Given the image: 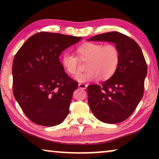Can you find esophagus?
<instances>
[{"label":"esophagus","instance_id":"1","mask_svg":"<svg viewBox=\"0 0 159 159\" xmlns=\"http://www.w3.org/2000/svg\"><path fill=\"white\" fill-rule=\"evenodd\" d=\"M78 87H79L80 88L83 89V90H84V89L87 88V87H88V85H87V84H85L80 83V84H78Z\"/></svg>","mask_w":159,"mask_h":159}]
</instances>
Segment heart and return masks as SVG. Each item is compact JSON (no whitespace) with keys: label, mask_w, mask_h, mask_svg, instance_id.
Instances as JSON below:
<instances>
[{"label":"heart","mask_w":159,"mask_h":159,"mask_svg":"<svg viewBox=\"0 0 159 159\" xmlns=\"http://www.w3.org/2000/svg\"><path fill=\"white\" fill-rule=\"evenodd\" d=\"M77 56L64 53L61 63L65 71L75 77L80 71V60L87 61L85 72L80 74L76 80L88 82L109 79L116 72L120 62V51L114 44L103 45L100 43H84L77 48Z\"/></svg>","instance_id":"heart-1"}]
</instances>
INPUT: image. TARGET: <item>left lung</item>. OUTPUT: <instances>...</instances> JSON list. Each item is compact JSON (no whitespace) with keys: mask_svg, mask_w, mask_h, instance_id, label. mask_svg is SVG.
Instances as JSON below:
<instances>
[{"mask_svg":"<svg viewBox=\"0 0 159 159\" xmlns=\"http://www.w3.org/2000/svg\"><path fill=\"white\" fill-rule=\"evenodd\" d=\"M88 41L114 43L120 51V62L116 72L101 85L87 88L88 103L100 121L116 124L131 116L142 99L147 64L138 43L118 32L97 34Z\"/></svg>","mask_w":159,"mask_h":159,"instance_id":"8db88e82","label":"left lung"}]
</instances>
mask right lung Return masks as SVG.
Returning a JSON list of instances; mask_svg holds the SVG:
<instances>
[{
	"label": "right lung",
	"mask_w": 159,
	"mask_h": 159,
	"mask_svg": "<svg viewBox=\"0 0 159 159\" xmlns=\"http://www.w3.org/2000/svg\"><path fill=\"white\" fill-rule=\"evenodd\" d=\"M81 38L38 32L28 38L15 55L13 93L32 122L53 127L61 123L68 115L78 83L65 72L59 56Z\"/></svg>",
	"instance_id": "add662e5"
}]
</instances>
